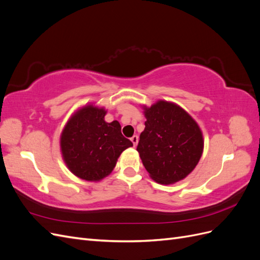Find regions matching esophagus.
Segmentation results:
<instances>
[{"label": "esophagus", "mask_w": 260, "mask_h": 260, "mask_svg": "<svg viewBox=\"0 0 260 260\" xmlns=\"http://www.w3.org/2000/svg\"><path fill=\"white\" fill-rule=\"evenodd\" d=\"M130 140H131V142L133 143V146H137V144L139 142V137L138 136H133Z\"/></svg>", "instance_id": "esophagus-1"}]
</instances>
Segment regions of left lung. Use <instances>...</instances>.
<instances>
[{
	"label": "left lung",
	"mask_w": 260,
	"mask_h": 260,
	"mask_svg": "<svg viewBox=\"0 0 260 260\" xmlns=\"http://www.w3.org/2000/svg\"><path fill=\"white\" fill-rule=\"evenodd\" d=\"M143 108L145 128L137 151L149 177L161 184L183 180L203 154L204 140L199 124L171 102L158 101Z\"/></svg>",
	"instance_id": "obj_1"
}]
</instances>
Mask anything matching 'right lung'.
<instances>
[{"label": "right lung", "instance_id": "add662e5", "mask_svg": "<svg viewBox=\"0 0 260 260\" xmlns=\"http://www.w3.org/2000/svg\"><path fill=\"white\" fill-rule=\"evenodd\" d=\"M106 111L85 105L70 117L60 136V151L66 166L85 181H100L116 166L118 157L132 142L121 135L117 120L106 122Z\"/></svg>", "mask_w": 260, "mask_h": 260}]
</instances>
